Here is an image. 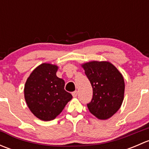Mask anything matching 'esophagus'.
<instances>
[{
  "instance_id": "obj_1",
  "label": "esophagus",
  "mask_w": 149,
  "mask_h": 149,
  "mask_svg": "<svg viewBox=\"0 0 149 149\" xmlns=\"http://www.w3.org/2000/svg\"><path fill=\"white\" fill-rule=\"evenodd\" d=\"M77 94H78V91H73V92H72V95H73V97H77Z\"/></svg>"
}]
</instances>
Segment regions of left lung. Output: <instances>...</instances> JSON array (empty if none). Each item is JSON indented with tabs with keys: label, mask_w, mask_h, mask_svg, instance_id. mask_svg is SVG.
Listing matches in <instances>:
<instances>
[{
	"label": "left lung",
	"mask_w": 149,
	"mask_h": 149,
	"mask_svg": "<svg viewBox=\"0 0 149 149\" xmlns=\"http://www.w3.org/2000/svg\"><path fill=\"white\" fill-rule=\"evenodd\" d=\"M82 67L93 88L91 101L87 104L88 110L98 119L111 118L120 108L124 99L123 75L107 61H91Z\"/></svg>",
	"instance_id": "1"
}]
</instances>
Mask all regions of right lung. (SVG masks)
I'll list each match as a JSON object with an SVG mask.
<instances>
[{
    "instance_id": "1",
    "label": "right lung",
    "mask_w": 149,
    "mask_h": 149,
    "mask_svg": "<svg viewBox=\"0 0 149 149\" xmlns=\"http://www.w3.org/2000/svg\"><path fill=\"white\" fill-rule=\"evenodd\" d=\"M58 68L55 65L41 64L31 72L25 84L28 107L42 120L55 119L73 97L64 89V80L56 76Z\"/></svg>"
}]
</instances>
